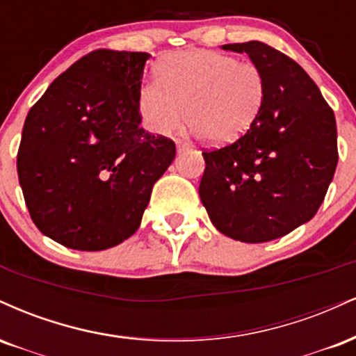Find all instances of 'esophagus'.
<instances>
[{
    "label": "esophagus",
    "mask_w": 356,
    "mask_h": 356,
    "mask_svg": "<svg viewBox=\"0 0 356 356\" xmlns=\"http://www.w3.org/2000/svg\"><path fill=\"white\" fill-rule=\"evenodd\" d=\"M177 148L178 152H185V149L190 148V145L186 143V141H181V140H177Z\"/></svg>",
    "instance_id": "obj_1"
}]
</instances>
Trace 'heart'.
Here are the masks:
<instances>
[{
	"label": "heart",
	"mask_w": 356,
	"mask_h": 356,
	"mask_svg": "<svg viewBox=\"0 0 356 356\" xmlns=\"http://www.w3.org/2000/svg\"><path fill=\"white\" fill-rule=\"evenodd\" d=\"M156 76L138 90V110L145 127L160 136L188 120L210 143H233L253 127L266 95L257 65L211 49L165 54Z\"/></svg>",
	"instance_id": "b5f03b06"
}]
</instances>
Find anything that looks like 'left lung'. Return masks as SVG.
<instances>
[{
  "label": "left lung",
  "instance_id": "8db88e82",
  "mask_svg": "<svg viewBox=\"0 0 356 356\" xmlns=\"http://www.w3.org/2000/svg\"><path fill=\"white\" fill-rule=\"evenodd\" d=\"M221 48L248 54L266 95L246 135L203 153L200 198L225 236L265 243L310 221L323 203L338 163L335 115L286 54L261 41Z\"/></svg>",
  "mask_w": 356,
  "mask_h": 356
}]
</instances>
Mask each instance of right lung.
<instances>
[{"label":"right lung","mask_w":356,"mask_h":356,"mask_svg":"<svg viewBox=\"0 0 356 356\" xmlns=\"http://www.w3.org/2000/svg\"><path fill=\"white\" fill-rule=\"evenodd\" d=\"M149 56L96 49L28 113L19 185L38 229L66 248L99 252L128 240L175 160L173 141L140 127L138 90Z\"/></svg>","instance_id":"obj_1"}]
</instances>
